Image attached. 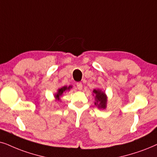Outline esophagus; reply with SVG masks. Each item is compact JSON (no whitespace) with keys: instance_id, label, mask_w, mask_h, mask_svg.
Here are the masks:
<instances>
[{"instance_id":"34e87169","label":"esophagus","mask_w":157,"mask_h":157,"mask_svg":"<svg viewBox=\"0 0 157 157\" xmlns=\"http://www.w3.org/2000/svg\"><path fill=\"white\" fill-rule=\"evenodd\" d=\"M76 85H77V88L78 89V90H82V82H77V84H76Z\"/></svg>"}]
</instances>
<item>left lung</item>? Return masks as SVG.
Returning <instances> with one entry per match:
<instances>
[{"label":"left lung","mask_w":157,"mask_h":157,"mask_svg":"<svg viewBox=\"0 0 157 157\" xmlns=\"http://www.w3.org/2000/svg\"><path fill=\"white\" fill-rule=\"evenodd\" d=\"M93 93L95 95V103L96 105H98L99 108H105L106 103H107V98L105 93L102 92L100 90H94Z\"/></svg>","instance_id":"8db88e82"}]
</instances>
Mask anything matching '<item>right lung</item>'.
Segmentation results:
<instances>
[{
  "label": "right lung",
  "instance_id": "add662e5",
  "mask_svg": "<svg viewBox=\"0 0 157 157\" xmlns=\"http://www.w3.org/2000/svg\"><path fill=\"white\" fill-rule=\"evenodd\" d=\"M70 88H72V86H70V87L64 86V87H61V88H60V89L58 90L57 93L55 95L56 99H57V100H59V97L62 95V93H63L64 91L68 90H70Z\"/></svg>",
  "mask_w": 157,
  "mask_h": 157
}]
</instances>
